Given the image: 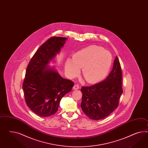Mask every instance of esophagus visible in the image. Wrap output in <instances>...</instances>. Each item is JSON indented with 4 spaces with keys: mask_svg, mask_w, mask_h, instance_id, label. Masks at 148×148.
<instances>
[{
    "mask_svg": "<svg viewBox=\"0 0 148 148\" xmlns=\"http://www.w3.org/2000/svg\"><path fill=\"white\" fill-rule=\"evenodd\" d=\"M79 88V86L78 84H75L73 87V89L74 90H76V89H78Z\"/></svg>",
    "mask_w": 148,
    "mask_h": 148,
    "instance_id": "34e87169",
    "label": "esophagus"
}]
</instances>
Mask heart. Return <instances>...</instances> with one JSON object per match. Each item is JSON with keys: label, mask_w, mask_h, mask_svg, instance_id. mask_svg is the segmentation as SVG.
Listing matches in <instances>:
<instances>
[{"label": "heart", "mask_w": 148, "mask_h": 148, "mask_svg": "<svg viewBox=\"0 0 148 148\" xmlns=\"http://www.w3.org/2000/svg\"><path fill=\"white\" fill-rule=\"evenodd\" d=\"M109 52L97 46H90L76 52L73 60H67L65 69L68 76H76L82 68V75L90 84L103 79L108 74L112 64Z\"/></svg>", "instance_id": "b5f03b06"}]
</instances>
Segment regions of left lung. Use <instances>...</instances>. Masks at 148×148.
Returning a JSON list of instances; mask_svg holds the SVG:
<instances>
[{
    "label": "left lung",
    "mask_w": 148,
    "mask_h": 148,
    "mask_svg": "<svg viewBox=\"0 0 148 148\" xmlns=\"http://www.w3.org/2000/svg\"><path fill=\"white\" fill-rule=\"evenodd\" d=\"M122 70L116 56L112 71L103 81L90 86H83L81 107L88 117L102 120L109 116L117 108L122 88Z\"/></svg>",
    "instance_id": "1"
}]
</instances>
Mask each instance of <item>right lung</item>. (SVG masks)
Returning <instances> with one entry per match:
<instances>
[{"mask_svg": "<svg viewBox=\"0 0 148 148\" xmlns=\"http://www.w3.org/2000/svg\"><path fill=\"white\" fill-rule=\"evenodd\" d=\"M67 38L53 36L42 44L30 60L23 84L28 107L38 116L48 117L58 110L61 99L74 82L64 79L48 64L64 46Z\"/></svg>", "mask_w": 148, "mask_h": 148, "instance_id": "1", "label": "right lung"}]
</instances>
